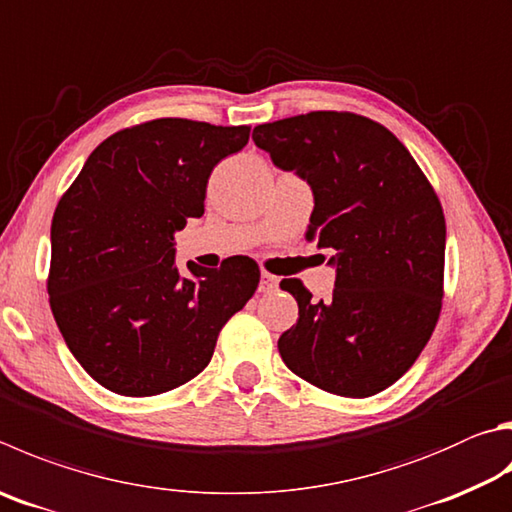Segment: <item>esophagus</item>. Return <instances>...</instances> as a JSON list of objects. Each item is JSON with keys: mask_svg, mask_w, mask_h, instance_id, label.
<instances>
[{"mask_svg": "<svg viewBox=\"0 0 512 512\" xmlns=\"http://www.w3.org/2000/svg\"><path fill=\"white\" fill-rule=\"evenodd\" d=\"M280 286V280L271 273H262V282H259V293H273Z\"/></svg>", "mask_w": 512, "mask_h": 512, "instance_id": "esophagus-1", "label": "esophagus"}]
</instances>
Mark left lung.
<instances>
[{"label": "left lung", "mask_w": 512, "mask_h": 512, "mask_svg": "<svg viewBox=\"0 0 512 512\" xmlns=\"http://www.w3.org/2000/svg\"><path fill=\"white\" fill-rule=\"evenodd\" d=\"M253 141L313 188L306 239L333 248L336 288L313 302L282 280L300 318L277 340L286 367L329 394L367 398L421 356L441 313L445 217L407 147L349 111L257 125Z\"/></svg>", "instance_id": "8db88e82"}]
</instances>
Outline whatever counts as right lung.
<instances>
[{"label":"right lung","mask_w":512,"mask_h":512,"mask_svg":"<svg viewBox=\"0 0 512 512\" xmlns=\"http://www.w3.org/2000/svg\"><path fill=\"white\" fill-rule=\"evenodd\" d=\"M250 127L156 118L111 134L62 194L51 224L49 302L82 369L120 396L188 383L219 331L253 297L250 257L174 264V232L203 215L210 172Z\"/></svg>","instance_id":"right-lung-1"}]
</instances>
